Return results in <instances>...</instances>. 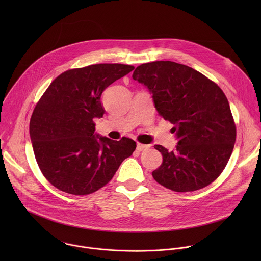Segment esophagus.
<instances>
[{
    "mask_svg": "<svg viewBox=\"0 0 261 261\" xmlns=\"http://www.w3.org/2000/svg\"><path fill=\"white\" fill-rule=\"evenodd\" d=\"M147 149H149V146L138 143V145H137V149H138L139 151H143V150H146Z\"/></svg>",
    "mask_w": 261,
    "mask_h": 261,
    "instance_id": "34e87169",
    "label": "esophagus"
}]
</instances>
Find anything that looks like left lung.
I'll return each mask as SVG.
<instances>
[{
    "mask_svg": "<svg viewBox=\"0 0 261 261\" xmlns=\"http://www.w3.org/2000/svg\"><path fill=\"white\" fill-rule=\"evenodd\" d=\"M133 78L148 87L161 116L175 124L176 149L155 145L163 155L153 179L175 192H192L214 182L226 167L236 126L222 89L199 71L173 61L136 68Z\"/></svg>",
    "mask_w": 261,
    "mask_h": 261,
    "instance_id": "1",
    "label": "left lung"
}]
</instances>
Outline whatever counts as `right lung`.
<instances>
[{"instance_id":"obj_1","label":"right lung","mask_w":261,"mask_h":261,"mask_svg":"<svg viewBox=\"0 0 261 261\" xmlns=\"http://www.w3.org/2000/svg\"><path fill=\"white\" fill-rule=\"evenodd\" d=\"M135 69L103 63L70 69L56 77L30 119V138L44 177L68 194L88 195L106 186L137 148L128 138L113 141L94 133L102 117L103 90Z\"/></svg>"}]
</instances>
